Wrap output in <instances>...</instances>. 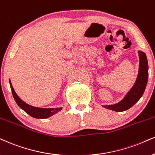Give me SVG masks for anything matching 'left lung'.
<instances>
[{
	"instance_id": "left-lung-1",
	"label": "left lung",
	"mask_w": 155,
	"mask_h": 155,
	"mask_svg": "<svg viewBox=\"0 0 155 155\" xmlns=\"http://www.w3.org/2000/svg\"><path fill=\"white\" fill-rule=\"evenodd\" d=\"M139 72L137 81L132 88L119 103L114 105H106L103 106V107L114 111H124L132 107L142 96L148 81V62L144 52L139 51Z\"/></svg>"
}]
</instances>
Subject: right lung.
Here are the masks:
<instances>
[{
  "label": "right lung",
  "mask_w": 155,
  "mask_h": 155,
  "mask_svg": "<svg viewBox=\"0 0 155 155\" xmlns=\"http://www.w3.org/2000/svg\"><path fill=\"white\" fill-rule=\"evenodd\" d=\"M10 85L11 89L12 91V94L13 98H14L15 101H16V104L18 106L20 107L21 109L24 110L26 114L30 115L32 117L36 118H47L48 117H50L51 116L54 115L56 113L60 111L62 108H37V107H34L30 106L26 103L24 102L17 95V94L15 92L14 89L12 86L10 81Z\"/></svg>",
  "instance_id": "obj_1"
}]
</instances>
